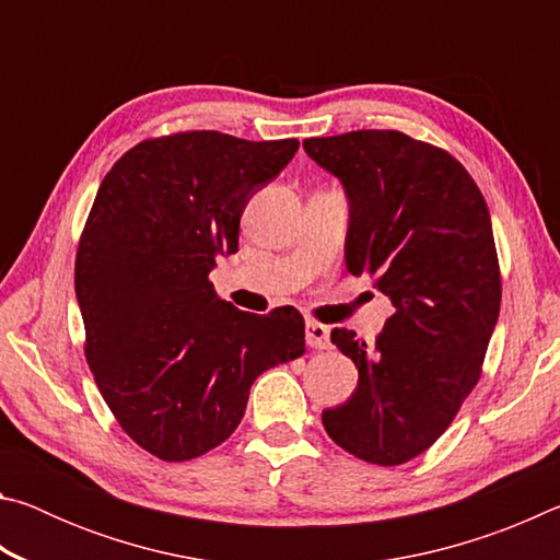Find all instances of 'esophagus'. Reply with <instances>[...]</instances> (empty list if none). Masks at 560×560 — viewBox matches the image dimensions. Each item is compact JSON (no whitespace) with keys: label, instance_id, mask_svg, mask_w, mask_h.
Returning a JSON list of instances; mask_svg holds the SVG:
<instances>
[{"label":"esophagus","instance_id":"34e87169","mask_svg":"<svg viewBox=\"0 0 560 560\" xmlns=\"http://www.w3.org/2000/svg\"><path fill=\"white\" fill-rule=\"evenodd\" d=\"M306 343L316 350H328L330 348V336L324 324H316V320H306Z\"/></svg>","mask_w":560,"mask_h":560}]
</instances>
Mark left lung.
<instances>
[{
    "label": "left lung",
    "mask_w": 560,
    "mask_h": 560,
    "mask_svg": "<svg viewBox=\"0 0 560 560\" xmlns=\"http://www.w3.org/2000/svg\"><path fill=\"white\" fill-rule=\"evenodd\" d=\"M303 150L343 185L346 269L395 306L371 346L330 330L358 385L324 410V428L358 459L395 467L438 442L479 381L501 303L491 217L457 160L405 132L308 138Z\"/></svg>",
    "instance_id": "obj_1"
}]
</instances>
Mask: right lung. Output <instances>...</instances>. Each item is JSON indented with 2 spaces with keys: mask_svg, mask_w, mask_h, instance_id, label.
Instances as JSON below:
<instances>
[{
  "mask_svg": "<svg viewBox=\"0 0 560 560\" xmlns=\"http://www.w3.org/2000/svg\"><path fill=\"white\" fill-rule=\"evenodd\" d=\"M296 150L293 138L177 132L128 150L98 187L75 254L86 358L120 428L160 459L222 444L252 383L303 353L296 308L246 314L210 281L240 249L246 202Z\"/></svg>",
  "mask_w": 560,
  "mask_h": 560,
  "instance_id": "1",
  "label": "right lung"
}]
</instances>
